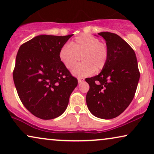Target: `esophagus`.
Segmentation results:
<instances>
[{
  "mask_svg": "<svg viewBox=\"0 0 154 154\" xmlns=\"http://www.w3.org/2000/svg\"><path fill=\"white\" fill-rule=\"evenodd\" d=\"M83 81H84V79H82V78H79V79H78V82H79V83H82Z\"/></svg>",
  "mask_w": 154,
  "mask_h": 154,
  "instance_id": "obj_1",
  "label": "esophagus"
}]
</instances>
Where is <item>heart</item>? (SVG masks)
Masks as SVG:
<instances>
[{
	"instance_id": "1",
	"label": "heart",
	"mask_w": 154,
	"mask_h": 154,
	"mask_svg": "<svg viewBox=\"0 0 154 154\" xmlns=\"http://www.w3.org/2000/svg\"><path fill=\"white\" fill-rule=\"evenodd\" d=\"M83 62L71 70V73L79 78L87 77L95 70H102L109 60V48L97 38L88 34H81L70 43H66L59 51V59L66 69H70L76 63L78 55L81 54Z\"/></svg>"
}]
</instances>
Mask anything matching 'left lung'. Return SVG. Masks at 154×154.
<instances>
[{
  "mask_svg": "<svg viewBox=\"0 0 154 154\" xmlns=\"http://www.w3.org/2000/svg\"><path fill=\"white\" fill-rule=\"evenodd\" d=\"M109 48L106 66L98 75L88 78V108L94 116L111 119L123 112L133 100L140 73L133 49L116 33L100 32Z\"/></svg>",
  "mask_w": 154,
  "mask_h": 154,
  "instance_id": "1",
  "label": "left lung"
}]
</instances>
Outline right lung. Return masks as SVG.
Listing matches in <instances>:
<instances>
[{
	"instance_id": "1",
	"label": "right lung",
	"mask_w": 154,
	"mask_h": 154,
	"mask_svg": "<svg viewBox=\"0 0 154 154\" xmlns=\"http://www.w3.org/2000/svg\"><path fill=\"white\" fill-rule=\"evenodd\" d=\"M73 35H39L18 50L14 85L24 106L39 119L50 120L62 115L78 85V80L59 59L61 47Z\"/></svg>"
}]
</instances>
